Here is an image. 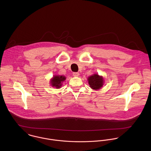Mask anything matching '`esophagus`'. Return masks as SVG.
Listing matches in <instances>:
<instances>
[{
	"label": "esophagus",
	"mask_w": 151,
	"mask_h": 151,
	"mask_svg": "<svg viewBox=\"0 0 151 151\" xmlns=\"http://www.w3.org/2000/svg\"><path fill=\"white\" fill-rule=\"evenodd\" d=\"M73 76H74V77H78V76H79V75H80V74H79L78 73L75 72V73H73Z\"/></svg>",
	"instance_id": "obj_1"
}]
</instances>
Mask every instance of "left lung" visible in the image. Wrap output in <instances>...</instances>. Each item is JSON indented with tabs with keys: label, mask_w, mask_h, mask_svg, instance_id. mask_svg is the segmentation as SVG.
I'll list each match as a JSON object with an SVG mask.
<instances>
[{
	"label": "left lung",
	"mask_w": 151,
	"mask_h": 151,
	"mask_svg": "<svg viewBox=\"0 0 151 151\" xmlns=\"http://www.w3.org/2000/svg\"><path fill=\"white\" fill-rule=\"evenodd\" d=\"M87 79L89 86L94 90L100 89L104 84V77L98 74H93Z\"/></svg>",
	"instance_id": "left-lung-1"
}]
</instances>
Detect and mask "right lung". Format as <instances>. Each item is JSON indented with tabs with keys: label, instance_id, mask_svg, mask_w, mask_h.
I'll return each instance as SVG.
<instances>
[{
	"label": "right lung",
	"instance_id": "add662e5",
	"mask_svg": "<svg viewBox=\"0 0 151 151\" xmlns=\"http://www.w3.org/2000/svg\"><path fill=\"white\" fill-rule=\"evenodd\" d=\"M66 79V77L63 75H54L50 80V86L56 89L60 88L63 86V83Z\"/></svg>",
	"mask_w": 151,
	"mask_h": 151
}]
</instances>
